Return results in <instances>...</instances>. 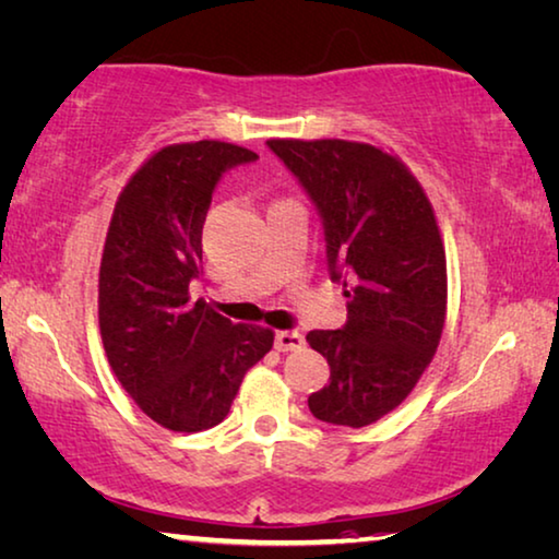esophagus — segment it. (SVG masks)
Returning a JSON list of instances; mask_svg holds the SVG:
<instances>
[{
    "label": "esophagus",
    "mask_w": 559,
    "mask_h": 559,
    "mask_svg": "<svg viewBox=\"0 0 559 559\" xmlns=\"http://www.w3.org/2000/svg\"><path fill=\"white\" fill-rule=\"evenodd\" d=\"M305 347V337L299 332H289V330H282L274 334V349L277 352H295V349H302Z\"/></svg>",
    "instance_id": "obj_1"
}]
</instances>
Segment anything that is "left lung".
I'll use <instances>...</instances> for the list:
<instances>
[{"instance_id":"left-lung-1","label":"left lung","mask_w":559,"mask_h":559,"mask_svg":"<svg viewBox=\"0 0 559 559\" xmlns=\"http://www.w3.org/2000/svg\"><path fill=\"white\" fill-rule=\"evenodd\" d=\"M314 204L347 322L312 330L330 384L309 394L317 419L367 427L415 388L442 337L448 262L432 204L400 159L345 140H270Z\"/></svg>"}]
</instances>
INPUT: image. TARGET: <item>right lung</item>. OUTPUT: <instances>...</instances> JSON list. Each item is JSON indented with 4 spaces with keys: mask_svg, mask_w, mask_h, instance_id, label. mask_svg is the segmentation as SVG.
I'll return each mask as SVG.
<instances>
[{
    "mask_svg": "<svg viewBox=\"0 0 559 559\" xmlns=\"http://www.w3.org/2000/svg\"><path fill=\"white\" fill-rule=\"evenodd\" d=\"M257 154L227 142L154 154L119 194L99 267V330L111 372L154 423L202 432L227 417L272 330L235 324L197 299L202 225L222 175Z\"/></svg>",
    "mask_w": 559,
    "mask_h": 559,
    "instance_id": "1",
    "label": "right lung"
}]
</instances>
